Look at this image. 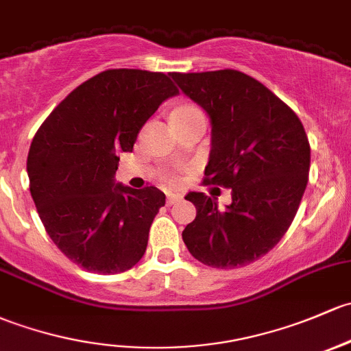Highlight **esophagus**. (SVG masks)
Instances as JSON below:
<instances>
[{
	"mask_svg": "<svg viewBox=\"0 0 351 351\" xmlns=\"http://www.w3.org/2000/svg\"><path fill=\"white\" fill-rule=\"evenodd\" d=\"M183 198L182 193H173V191H169L168 195H166V204L168 205H173L176 204V202H180Z\"/></svg>",
	"mask_w": 351,
	"mask_h": 351,
	"instance_id": "obj_1",
	"label": "esophagus"
}]
</instances>
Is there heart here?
I'll use <instances>...</instances> for the list:
<instances>
[{
	"mask_svg": "<svg viewBox=\"0 0 351 351\" xmlns=\"http://www.w3.org/2000/svg\"><path fill=\"white\" fill-rule=\"evenodd\" d=\"M190 109H195V108H191V106H183V108H178L176 110H190Z\"/></svg>",
	"mask_w": 351,
	"mask_h": 351,
	"instance_id": "obj_1",
	"label": "heart"
}]
</instances>
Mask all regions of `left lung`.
I'll return each mask as SVG.
<instances>
[{"instance_id":"1","label":"left lung","mask_w":351,"mask_h":351,"mask_svg":"<svg viewBox=\"0 0 351 351\" xmlns=\"http://www.w3.org/2000/svg\"><path fill=\"white\" fill-rule=\"evenodd\" d=\"M169 75L210 119L205 183L232 188L225 208L205 193L186 195L197 217L183 230V242L202 264L243 267L274 249L294 220L308 185V136L300 117L245 73Z\"/></svg>"}]
</instances>
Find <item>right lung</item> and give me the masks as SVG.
Returning <instances> with one entry per match:
<instances>
[{
  "mask_svg": "<svg viewBox=\"0 0 351 351\" xmlns=\"http://www.w3.org/2000/svg\"><path fill=\"white\" fill-rule=\"evenodd\" d=\"M168 75L106 70L72 90L40 126L28 151L29 193L47 234L88 272L119 274L145 256L149 227L165 205L154 186L116 183L119 153L169 97Z\"/></svg>",
  "mask_w": 351,
  "mask_h": 351,
  "instance_id": "add662e5",
  "label": "right lung"
}]
</instances>
